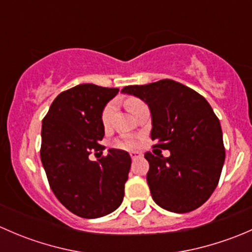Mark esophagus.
I'll use <instances>...</instances> for the list:
<instances>
[{"instance_id":"34e87169","label":"esophagus","mask_w":252,"mask_h":252,"mask_svg":"<svg viewBox=\"0 0 252 252\" xmlns=\"http://www.w3.org/2000/svg\"><path fill=\"white\" fill-rule=\"evenodd\" d=\"M130 157H131V159H134V161H135V159H138V158H140V157H142V152H140V151H131L130 152Z\"/></svg>"}]
</instances>
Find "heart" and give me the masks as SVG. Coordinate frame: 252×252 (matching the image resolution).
<instances>
[{
    "mask_svg": "<svg viewBox=\"0 0 252 252\" xmlns=\"http://www.w3.org/2000/svg\"><path fill=\"white\" fill-rule=\"evenodd\" d=\"M126 105L129 111L133 112L136 107L142 105V102L136 97H128L126 101ZM114 110H116V103H114V101H110V102L103 107L102 112H101V122H102V124L105 126H107L108 124H110L112 116H113L114 113ZM135 145L136 141L131 138H124L117 142V146L123 147V149H131V147H134Z\"/></svg>",
    "mask_w": 252,
    "mask_h": 252,
    "instance_id": "b5f03b06",
    "label": "heart"
}]
</instances>
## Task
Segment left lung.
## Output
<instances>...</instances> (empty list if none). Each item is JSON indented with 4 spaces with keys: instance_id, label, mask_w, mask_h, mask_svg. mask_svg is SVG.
<instances>
[{
    "instance_id": "1",
    "label": "left lung",
    "mask_w": 252,
    "mask_h": 252,
    "mask_svg": "<svg viewBox=\"0 0 252 252\" xmlns=\"http://www.w3.org/2000/svg\"><path fill=\"white\" fill-rule=\"evenodd\" d=\"M122 91L147 103L154 146L171 151L169 157L145 154L154 201L175 213L196 210L215 191L225 158L220 119L210 103L171 79L126 86Z\"/></svg>"
}]
</instances>
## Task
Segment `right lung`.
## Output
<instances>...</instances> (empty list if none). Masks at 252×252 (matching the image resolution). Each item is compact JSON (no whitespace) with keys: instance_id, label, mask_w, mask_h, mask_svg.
Listing matches in <instances>:
<instances>
[{"instance_id":"right-lung-1","label":"right lung","mask_w":252,"mask_h":252,"mask_svg":"<svg viewBox=\"0 0 252 252\" xmlns=\"http://www.w3.org/2000/svg\"><path fill=\"white\" fill-rule=\"evenodd\" d=\"M117 88L80 84L61 93L42 119L41 156L48 184L67 210L83 218H98L113 212L124 197L131 158L126 151L102 154L98 142L105 135L101 112L118 94Z\"/></svg>"}]
</instances>
